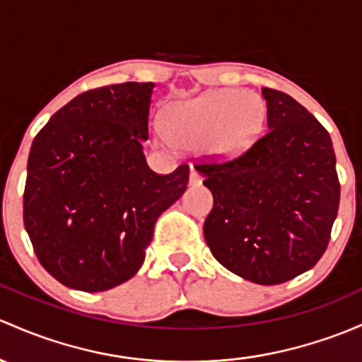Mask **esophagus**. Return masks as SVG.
I'll return each mask as SVG.
<instances>
[{
	"label": "esophagus",
	"mask_w": 362,
	"mask_h": 362,
	"mask_svg": "<svg viewBox=\"0 0 362 362\" xmlns=\"http://www.w3.org/2000/svg\"><path fill=\"white\" fill-rule=\"evenodd\" d=\"M201 180H203V177H201V173L197 170H191V177H189V182H191V185H199Z\"/></svg>",
	"instance_id": "obj_1"
}]
</instances>
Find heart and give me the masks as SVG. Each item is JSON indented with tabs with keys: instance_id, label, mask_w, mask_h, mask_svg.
<instances>
[{
	"instance_id": "b5f03b06",
	"label": "heart",
	"mask_w": 362,
	"mask_h": 362,
	"mask_svg": "<svg viewBox=\"0 0 362 362\" xmlns=\"http://www.w3.org/2000/svg\"><path fill=\"white\" fill-rule=\"evenodd\" d=\"M265 105L258 95L234 88L210 90L171 104L163 116L159 140L185 149L203 147L213 158L241 156L260 136Z\"/></svg>"
}]
</instances>
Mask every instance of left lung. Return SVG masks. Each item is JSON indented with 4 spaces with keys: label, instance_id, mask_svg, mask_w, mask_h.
I'll return each instance as SVG.
<instances>
[{
    "label": "left lung",
    "instance_id": "1",
    "mask_svg": "<svg viewBox=\"0 0 362 362\" xmlns=\"http://www.w3.org/2000/svg\"><path fill=\"white\" fill-rule=\"evenodd\" d=\"M267 128L248 151L196 170L213 194L204 239L223 265L257 284H281L325 253L340 203L332 136L290 95L262 88Z\"/></svg>",
    "mask_w": 362,
    "mask_h": 362
}]
</instances>
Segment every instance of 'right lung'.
Masks as SVG:
<instances>
[{"mask_svg": "<svg viewBox=\"0 0 362 362\" xmlns=\"http://www.w3.org/2000/svg\"><path fill=\"white\" fill-rule=\"evenodd\" d=\"M154 83L88 90L34 136L24 226L64 286L105 291L139 272L154 223L182 196L189 166L158 175L144 156Z\"/></svg>", "mask_w": 362, "mask_h": 362, "instance_id": "obj_1", "label": "right lung"}]
</instances>
